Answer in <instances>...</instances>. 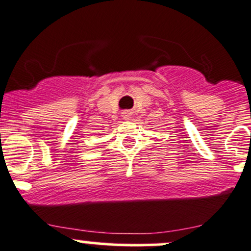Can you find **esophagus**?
I'll list each match as a JSON object with an SVG mask.
<instances>
[{"label": "esophagus", "instance_id": "esophagus-1", "mask_svg": "<svg viewBox=\"0 0 251 251\" xmlns=\"http://www.w3.org/2000/svg\"><path fill=\"white\" fill-rule=\"evenodd\" d=\"M122 117H123V120H130L131 114L129 113V111H125V113H122Z\"/></svg>", "mask_w": 251, "mask_h": 251}]
</instances>
